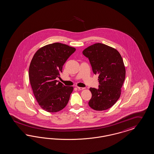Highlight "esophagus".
<instances>
[{"label":"esophagus","instance_id":"esophagus-1","mask_svg":"<svg viewBox=\"0 0 154 154\" xmlns=\"http://www.w3.org/2000/svg\"><path fill=\"white\" fill-rule=\"evenodd\" d=\"M77 89H78L79 90H84V89H85V88H81V87H77Z\"/></svg>","mask_w":154,"mask_h":154}]
</instances>
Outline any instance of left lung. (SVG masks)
<instances>
[{
    "mask_svg": "<svg viewBox=\"0 0 154 154\" xmlns=\"http://www.w3.org/2000/svg\"><path fill=\"white\" fill-rule=\"evenodd\" d=\"M83 54L89 58L94 74H98L100 85L90 88L92 97L90 107L97 111L105 110L113 106L121 94L126 69L121 55L115 48L96 43L85 49Z\"/></svg>",
    "mask_w": 154,
    "mask_h": 154,
    "instance_id": "8db88e82",
    "label": "left lung"
}]
</instances>
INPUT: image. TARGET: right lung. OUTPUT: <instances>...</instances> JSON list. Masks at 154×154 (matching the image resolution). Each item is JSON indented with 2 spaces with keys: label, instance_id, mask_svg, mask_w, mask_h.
Wrapping results in <instances>:
<instances>
[{
  "label": "right lung",
  "instance_id": "obj_1",
  "mask_svg": "<svg viewBox=\"0 0 154 154\" xmlns=\"http://www.w3.org/2000/svg\"><path fill=\"white\" fill-rule=\"evenodd\" d=\"M75 48L55 42L45 45L34 54L29 68V78L35 97L43 110L59 112L68 103L73 86L56 80L63 66Z\"/></svg>",
  "mask_w": 154,
  "mask_h": 154
}]
</instances>
